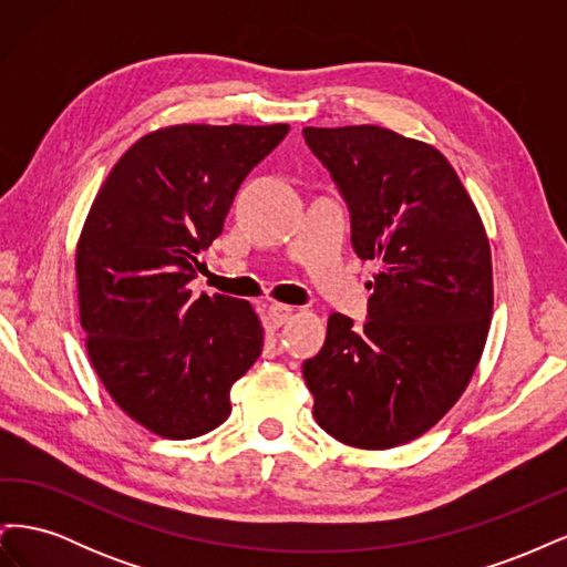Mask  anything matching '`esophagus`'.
<instances>
[{"label": "esophagus", "instance_id": "obj_1", "mask_svg": "<svg viewBox=\"0 0 567 567\" xmlns=\"http://www.w3.org/2000/svg\"><path fill=\"white\" fill-rule=\"evenodd\" d=\"M269 319H271V323L274 326H284L290 317H293V307H288V305H279V302H274V305H269Z\"/></svg>", "mask_w": 567, "mask_h": 567}]
</instances>
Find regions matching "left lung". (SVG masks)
Here are the masks:
<instances>
[{
  "label": "left lung",
  "mask_w": 567,
  "mask_h": 567,
  "mask_svg": "<svg viewBox=\"0 0 567 567\" xmlns=\"http://www.w3.org/2000/svg\"><path fill=\"white\" fill-rule=\"evenodd\" d=\"M352 217V246L375 260L369 321L331 315L302 367L326 433L359 450L416 440L468 388L492 321L483 219L442 153L379 125L305 127Z\"/></svg>",
  "instance_id": "8db88e82"
}]
</instances>
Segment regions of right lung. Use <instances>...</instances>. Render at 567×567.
<instances>
[{
    "instance_id": "right-lung-1",
    "label": "right lung",
    "mask_w": 567,
    "mask_h": 567,
    "mask_svg": "<svg viewBox=\"0 0 567 567\" xmlns=\"http://www.w3.org/2000/svg\"><path fill=\"white\" fill-rule=\"evenodd\" d=\"M288 125H169L132 144L101 184L75 250L80 323L113 402L146 431L192 440L231 414L262 352L252 305L192 296L198 252Z\"/></svg>"
}]
</instances>
